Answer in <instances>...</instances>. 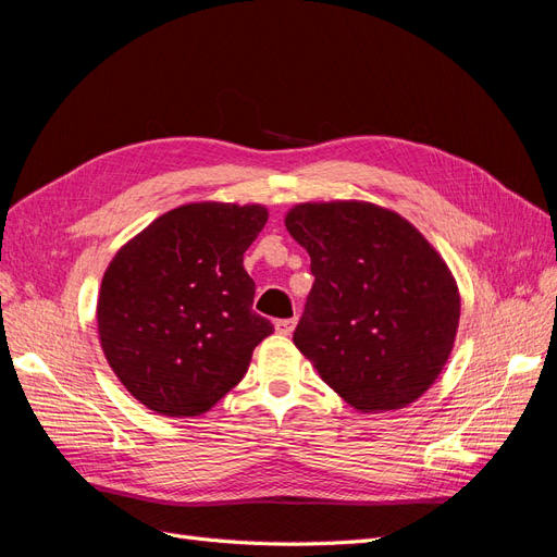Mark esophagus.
Returning a JSON list of instances; mask_svg holds the SVG:
<instances>
[{
	"mask_svg": "<svg viewBox=\"0 0 557 557\" xmlns=\"http://www.w3.org/2000/svg\"><path fill=\"white\" fill-rule=\"evenodd\" d=\"M295 325H297V320L295 318H283V320H276V332L278 334H283V336H288V334H293V330H295Z\"/></svg>",
	"mask_w": 557,
	"mask_h": 557,
	"instance_id": "34e87169",
	"label": "esophagus"
}]
</instances>
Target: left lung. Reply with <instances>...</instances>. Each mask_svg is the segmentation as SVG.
<instances>
[{"label": "left lung", "mask_w": 557, "mask_h": 557, "mask_svg": "<svg viewBox=\"0 0 557 557\" xmlns=\"http://www.w3.org/2000/svg\"><path fill=\"white\" fill-rule=\"evenodd\" d=\"M285 227L315 276L293 342L318 376L362 413L423 397L460 323V290L440 250L407 218L360 199L295 205Z\"/></svg>", "instance_id": "obj_1"}]
</instances>
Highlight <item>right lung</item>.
I'll list each match as a JSON object with an SVG mask.
<instances>
[{"label": "right lung", "mask_w": 557, "mask_h": 557, "mask_svg": "<svg viewBox=\"0 0 557 557\" xmlns=\"http://www.w3.org/2000/svg\"><path fill=\"white\" fill-rule=\"evenodd\" d=\"M264 205L190 201L121 246L97 297V334L125 391L146 409L193 418L215 407L274 332L252 311L244 252Z\"/></svg>", "instance_id": "obj_1"}]
</instances>
